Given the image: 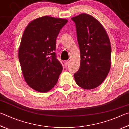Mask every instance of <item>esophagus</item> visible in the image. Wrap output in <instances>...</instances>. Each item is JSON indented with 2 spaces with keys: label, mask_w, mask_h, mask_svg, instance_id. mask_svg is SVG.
<instances>
[{
  "label": "esophagus",
  "mask_w": 129,
  "mask_h": 129,
  "mask_svg": "<svg viewBox=\"0 0 129 129\" xmlns=\"http://www.w3.org/2000/svg\"><path fill=\"white\" fill-rule=\"evenodd\" d=\"M64 64L65 66H67L68 65H69V61H65Z\"/></svg>",
  "instance_id": "34e87169"
}]
</instances>
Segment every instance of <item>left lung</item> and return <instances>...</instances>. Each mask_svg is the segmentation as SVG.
Returning <instances> with one entry per match:
<instances>
[{
	"label": "left lung",
	"instance_id": "1",
	"mask_svg": "<svg viewBox=\"0 0 129 129\" xmlns=\"http://www.w3.org/2000/svg\"><path fill=\"white\" fill-rule=\"evenodd\" d=\"M76 26L80 50L79 69L74 74L76 82L86 90L101 85L111 65V46L104 27L90 15L81 13L72 18Z\"/></svg>",
	"mask_w": 129,
	"mask_h": 129
}]
</instances>
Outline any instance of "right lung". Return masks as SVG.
I'll list each match as a JSON object with an SVG mask.
<instances>
[{"mask_svg": "<svg viewBox=\"0 0 129 129\" xmlns=\"http://www.w3.org/2000/svg\"><path fill=\"white\" fill-rule=\"evenodd\" d=\"M68 20L46 16L31 21L25 28L18 49L25 81L39 92L57 83L62 66L56 56V40Z\"/></svg>", "mask_w": 129, "mask_h": 129, "instance_id": "1", "label": "right lung"}]
</instances>
